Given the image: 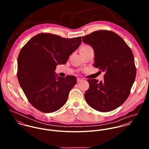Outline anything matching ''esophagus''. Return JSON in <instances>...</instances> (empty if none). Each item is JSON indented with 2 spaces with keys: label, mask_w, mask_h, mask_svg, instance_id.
<instances>
[{
  "label": "esophagus",
  "mask_w": 149,
  "mask_h": 149,
  "mask_svg": "<svg viewBox=\"0 0 149 149\" xmlns=\"http://www.w3.org/2000/svg\"><path fill=\"white\" fill-rule=\"evenodd\" d=\"M83 80V79H81V78H80V77H78L77 79V81L79 83V82H80V81H81Z\"/></svg>",
  "instance_id": "esophagus-1"
}]
</instances>
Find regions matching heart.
I'll return each instance as SVG.
<instances>
[{"label": "heart", "mask_w": 149, "mask_h": 149, "mask_svg": "<svg viewBox=\"0 0 149 149\" xmlns=\"http://www.w3.org/2000/svg\"><path fill=\"white\" fill-rule=\"evenodd\" d=\"M91 48H92V47H90L89 46H87V45H85V46H83V47L81 48V49H80V52H81V51H85V50H88V49H91Z\"/></svg>", "instance_id": "b5f03b06"}]
</instances>
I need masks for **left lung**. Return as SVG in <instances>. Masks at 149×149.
Segmentation results:
<instances>
[{"label": "left lung", "instance_id": "1", "mask_svg": "<svg viewBox=\"0 0 149 149\" xmlns=\"http://www.w3.org/2000/svg\"><path fill=\"white\" fill-rule=\"evenodd\" d=\"M94 50L93 66L105 72L104 80L88 79L84 94L87 104L100 112H109L127 99L136 76L134 57L130 47L117 34L99 30L82 37Z\"/></svg>", "mask_w": 149, "mask_h": 149}]
</instances>
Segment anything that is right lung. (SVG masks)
I'll return each mask as SVG.
<instances>
[{"mask_svg": "<svg viewBox=\"0 0 149 149\" xmlns=\"http://www.w3.org/2000/svg\"><path fill=\"white\" fill-rule=\"evenodd\" d=\"M81 43V37L65 38L41 33L22 48L18 57V81L30 104L38 110L53 112L66 103L77 79L74 76H58L55 70L57 65L66 63Z\"/></svg>", "mask_w": 149, "mask_h": 149, "instance_id": "add662e5", "label": "right lung"}]
</instances>
